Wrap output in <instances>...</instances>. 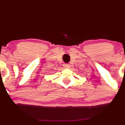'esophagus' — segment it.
<instances>
[{
    "instance_id": "esophagus-1",
    "label": "esophagus",
    "mask_w": 125,
    "mask_h": 125,
    "mask_svg": "<svg viewBox=\"0 0 125 125\" xmlns=\"http://www.w3.org/2000/svg\"><path fill=\"white\" fill-rule=\"evenodd\" d=\"M63 67L65 68H70L71 67V65L70 64H67V63H65L63 65Z\"/></svg>"
}]
</instances>
